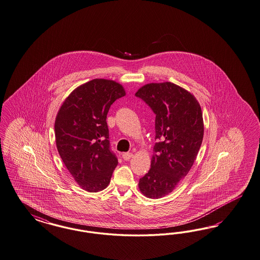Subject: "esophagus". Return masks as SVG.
Returning <instances> with one entry per match:
<instances>
[{
  "instance_id": "esophagus-1",
  "label": "esophagus",
  "mask_w": 260,
  "mask_h": 260,
  "mask_svg": "<svg viewBox=\"0 0 260 260\" xmlns=\"http://www.w3.org/2000/svg\"><path fill=\"white\" fill-rule=\"evenodd\" d=\"M133 156H134V153H133V152H124V153L122 154V157H123L125 160L131 159Z\"/></svg>"
}]
</instances>
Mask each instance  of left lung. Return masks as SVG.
<instances>
[{"instance_id": "1", "label": "left lung", "mask_w": 260, "mask_h": 260, "mask_svg": "<svg viewBox=\"0 0 260 260\" xmlns=\"http://www.w3.org/2000/svg\"><path fill=\"white\" fill-rule=\"evenodd\" d=\"M135 96L155 114L151 169L139 179L146 197L159 199L177 187L191 169L204 137L203 113L196 98L172 82L149 83Z\"/></svg>"}]
</instances>
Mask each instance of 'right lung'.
Listing matches in <instances>:
<instances>
[{
  "mask_svg": "<svg viewBox=\"0 0 260 260\" xmlns=\"http://www.w3.org/2000/svg\"><path fill=\"white\" fill-rule=\"evenodd\" d=\"M125 95L116 81L95 79L74 90L55 118L58 153L72 177L88 192L107 188L118 165L110 149L107 115Z\"/></svg>",
  "mask_w": 260,
  "mask_h": 260,
  "instance_id": "right-lung-1",
  "label": "right lung"
}]
</instances>
